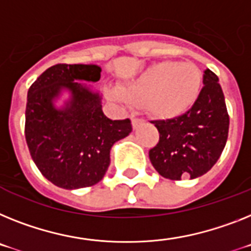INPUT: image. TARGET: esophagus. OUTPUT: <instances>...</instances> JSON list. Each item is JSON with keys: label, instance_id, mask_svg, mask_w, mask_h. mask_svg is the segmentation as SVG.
Instances as JSON below:
<instances>
[{"label": "esophagus", "instance_id": "1", "mask_svg": "<svg viewBox=\"0 0 251 251\" xmlns=\"http://www.w3.org/2000/svg\"><path fill=\"white\" fill-rule=\"evenodd\" d=\"M131 122H132V126H134V127H138V126L140 125V124H142V122H143V120L140 119V117L132 116V117H131Z\"/></svg>", "mask_w": 251, "mask_h": 251}]
</instances>
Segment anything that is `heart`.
<instances>
[{
    "label": "heart",
    "instance_id": "heart-1",
    "mask_svg": "<svg viewBox=\"0 0 251 251\" xmlns=\"http://www.w3.org/2000/svg\"><path fill=\"white\" fill-rule=\"evenodd\" d=\"M203 75L193 64L161 61L120 88L108 90L113 100L143 104L151 115L171 119L182 115L201 94Z\"/></svg>",
    "mask_w": 251,
    "mask_h": 251
}]
</instances>
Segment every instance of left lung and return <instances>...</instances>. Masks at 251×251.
<instances>
[{"instance_id":"8db88e82","label":"left lung","mask_w":251,"mask_h":251,"mask_svg":"<svg viewBox=\"0 0 251 251\" xmlns=\"http://www.w3.org/2000/svg\"><path fill=\"white\" fill-rule=\"evenodd\" d=\"M203 89L184 115L151 121L159 142L149 151L158 174L170 180L197 178L207 174L222 154L228 136L229 117L218 76L204 71Z\"/></svg>"}]
</instances>
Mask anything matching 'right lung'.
<instances>
[{"mask_svg": "<svg viewBox=\"0 0 251 251\" xmlns=\"http://www.w3.org/2000/svg\"><path fill=\"white\" fill-rule=\"evenodd\" d=\"M98 65L50 66L28 90L25 139L30 155L44 177L56 186L74 190L96 185L106 175L116 142L132 130L131 121L109 120L102 97L83 81L100 79ZM66 91L64 106L55 102Z\"/></svg>", "mask_w": 251, "mask_h": 251, "instance_id": "1", "label": "right lung"}]
</instances>
